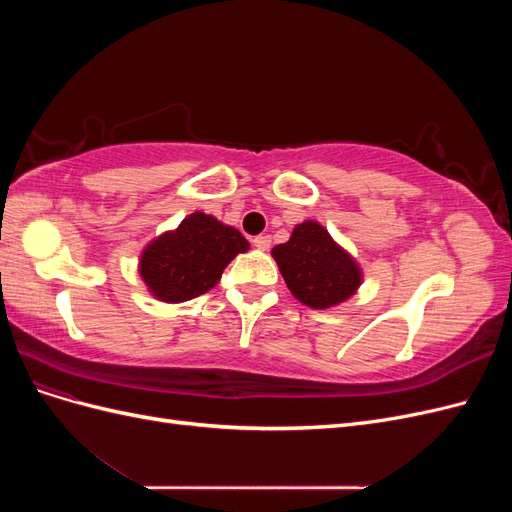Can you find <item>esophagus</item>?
I'll use <instances>...</instances> for the list:
<instances>
[{"label": "esophagus", "instance_id": "34e87169", "mask_svg": "<svg viewBox=\"0 0 512 512\" xmlns=\"http://www.w3.org/2000/svg\"><path fill=\"white\" fill-rule=\"evenodd\" d=\"M252 243H254V247H258V250H269L271 237H267V235H258V237H254V239H252Z\"/></svg>", "mask_w": 512, "mask_h": 512}]
</instances>
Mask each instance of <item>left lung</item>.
<instances>
[{
	"instance_id": "8db88e82",
	"label": "left lung",
	"mask_w": 512,
	"mask_h": 512,
	"mask_svg": "<svg viewBox=\"0 0 512 512\" xmlns=\"http://www.w3.org/2000/svg\"><path fill=\"white\" fill-rule=\"evenodd\" d=\"M294 299L312 309L348 301L363 284V271L329 230L314 220L294 226L286 243L271 250Z\"/></svg>"
}]
</instances>
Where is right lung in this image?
Wrapping results in <instances>:
<instances>
[{
  "mask_svg": "<svg viewBox=\"0 0 512 512\" xmlns=\"http://www.w3.org/2000/svg\"><path fill=\"white\" fill-rule=\"evenodd\" d=\"M247 250L250 243L235 226L194 211L175 230L147 243L138 273L158 301L183 303L211 290L230 260Z\"/></svg>",
  "mask_w": 512,
  "mask_h": 512,
  "instance_id": "1",
  "label": "right lung"
}]
</instances>
